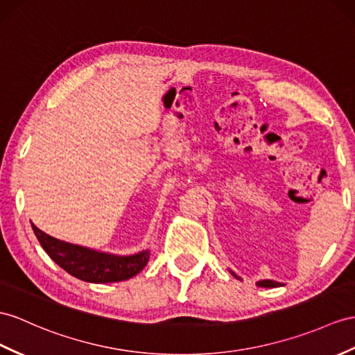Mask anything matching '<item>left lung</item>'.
Wrapping results in <instances>:
<instances>
[{"instance_id": "8db88e82", "label": "left lung", "mask_w": 355, "mask_h": 355, "mask_svg": "<svg viewBox=\"0 0 355 355\" xmlns=\"http://www.w3.org/2000/svg\"><path fill=\"white\" fill-rule=\"evenodd\" d=\"M230 272L235 275L236 279H239L235 272H233V271H230ZM257 286H261V288H279V286H283V283L274 282V280H261V282H257Z\"/></svg>"}]
</instances>
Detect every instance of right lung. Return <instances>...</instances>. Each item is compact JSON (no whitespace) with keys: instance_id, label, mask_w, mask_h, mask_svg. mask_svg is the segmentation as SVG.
Returning a JSON list of instances; mask_svg holds the SVG:
<instances>
[{"instance_id":"1","label":"right lung","mask_w":355,"mask_h":355,"mask_svg":"<svg viewBox=\"0 0 355 355\" xmlns=\"http://www.w3.org/2000/svg\"><path fill=\"white\" fill-rule=\"evenodd\" d=\"M42 248L66 272L89 283H114L134 277L148 265L150 252L119 256L60 241L42 232L31 223Z\"/></svg>"}]
</instances>
